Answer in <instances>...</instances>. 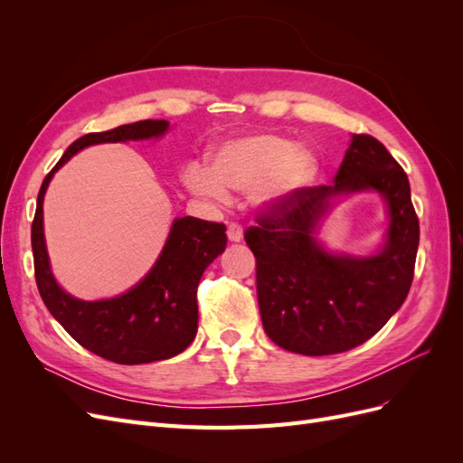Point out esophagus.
<instances>
[{
	"label": "esophagus",
	"mask_w": 463,
	"mask_h": 463,
	"mask_svg": "<svg viewBox=\"0 0 463 463\" xmlns=\"http://www.w3.org/2000/svg\"><path fill=\"white\" fill-rule=\"evenodd\" d=\"M228 240L233 241V243L243 240V228L237 222H232L230 226H228Z\"/></svg>",
	"instance_id": "1"
}]
</instances>
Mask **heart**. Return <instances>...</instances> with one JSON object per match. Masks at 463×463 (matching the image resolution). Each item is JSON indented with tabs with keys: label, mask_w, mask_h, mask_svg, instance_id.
I'll use <instances>...</instances> for the list:
<instances>
[{
	"label": "heart",
	"mask_w": 463,
	"mask_h": 463,
	"mask_svg": "<svg viewBox=\"0 0 463 463\" xmlns=\"http://www.w3.org/2000/svg\"><path fill=\"white\" fill-rule=\"evenodd\" d=\"M318 164L307 148L284 137L249 135L226 141L213 154V174L191 165L187 185L210 197L223 199L226 191L253 193L259 204L279 208L309 187Z\"/></svg>",
	"instance_id": "1"
}]
</instances>
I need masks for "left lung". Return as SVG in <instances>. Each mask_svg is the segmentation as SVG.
I'll list each match as a JSON object with an SVG mask.
<instances>
[{"mask_svg": "<svg viewBox=\"0 0 463 463\" xmlns=\"http://www.w3.org/2000/svg\"><path fill=\"white\" fill-rule=\"evenodd\" d=\"M381 192L389 204L387 243L376 256H334L320 248L317 220L338 194ZM245 232L257 259L264 332L303 355L354 349L381 330L408 298L419 245L410 181L386 146L354 135L332 185L307 187L288 204L257 214Z\"/></svg>", "mask_w": 463, "mask_h": 463, "instance_id": "8db88e82", "label": "left lung"}]
</instances>
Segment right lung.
<instances>
[{
	"label": "right lung",
	"instance_id": "add662e5",
	"mask_svg": "<svg viewBox=\"0 0 463 463\" xmlns=\"http://www.w3.org/2000/svg\"><path fill=\"white\" fill-rule=\"evenodd\" d=\"M167 128L165 119H145L77 138L42 181L36 201L31 240L42 301L75 342L119 365L170 359L194 340L197 288L206 266L226 249V226L193 216L175 218L158 260L141 282L118 298L82 301L65 293L50 270L42 203L53 174L79 150L100 143L156 138Z\"/></svg>",
	"mask_w": 463,
	"mask_h": 463
}]
</instances>
